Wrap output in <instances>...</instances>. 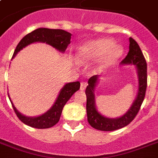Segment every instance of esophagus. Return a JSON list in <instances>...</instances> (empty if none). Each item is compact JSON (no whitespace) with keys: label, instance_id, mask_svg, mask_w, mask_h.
<instances>
[{"label":"esophagus","instance_id":"34e87169","mask_svg":"<svg viewBox=\"0 0 158 158\" xmlns=\"http://www.w3.org/2000/svg\"><path fill=\"white\" fill-rule=\"evenodd\" d=\"M87 87V84L86 83H84V82H82L81 84H80V90H84V89H86Z\"/></svg>","mask_w":158,"mask_h":158}]
</instances>
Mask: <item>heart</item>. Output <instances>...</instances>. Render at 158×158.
Listing matches in <instances>:
<instances>
[{
  "label": "heart",
  "mask_w": 158,
  "mask_h": 158,
  "mask_svg": "<svg viewBox=\"0 0 158 158\" xmlns=\"http://www.w3.org/2000/svg\"><path fill=\"white\" fill-rule=\"evenodd\" d=\"M122 53L121 48L115 45L112 39L98 38L79 46L76 52V61L79 64H88L96 60L93 66V72L102 73L115 64Z\"/></svg>",
  "instance_id": "b5f03b06"
}]
</instances>
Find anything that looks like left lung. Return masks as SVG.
Returning a JSON list of instances; mask_svg holds the SVG:
<instances>
[{"mask_svg": "<svg viewBox=\"0 0 158 158\" xmlns=\"http://www.w3.org/2000/svg\"><path fill=\"white\" fill-rule=\"evenodd\" d=\"M130 51L120 64H134L136 68L139 89L136 98L130 109L123 115L116 118L106 117L99 112L96 106L95 88L98 82V75H94L88 81L87 86V116L92 127L102 131H113L129 125L139 112L145 97L147 89V63L139 46L132 38H130Z\"/></svg>", "mask_w": 158, "mask_h": 158, "instance_id": "8db88e82", "label": "left lung"}]
</instances>
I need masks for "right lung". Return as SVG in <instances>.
Segmentation results:
<instances>
[{
    "label": "right lung",
    "instance_id": "1",
    "mask_svg": "<svg viewBox=\"0 0 158 158\" xmlns=\"http://www.w3.org/2000/svg\"><path fill=\"white\" fill-rule=\"evenodd\" d=\"M70 38H71V33L62 29L39 28L24 36L21 39L15 50L12 59L23 48L34 43H46L48 45L52 46L55 49H56L57 51H59L60 52L64 53L68 45L70 43ZM79 88H80V83L79 81L65 84L64 87L60 89L56 100L52 106L48 111L43 113V115L34 116V117L26 116L21 114L14 106L10 97L9 98L10 100L15 112L23 124L37 129H48L54 126L59 121L64 106L69 101L72 95L79 90Z\"/></svg>",
    "mask_w": 158,
    "mask_h": 158
}]
</instances>
